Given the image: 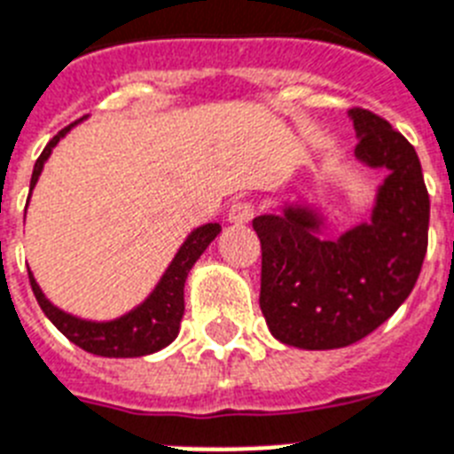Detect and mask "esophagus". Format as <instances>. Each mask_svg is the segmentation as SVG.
<instances>
[{
    "instance_id": "34e87169",
    "label": "esophagus",
    "mask_w": 454,
    "mask_h": 454,
    "mask_svg": "<svg viewBox=\"0 0 454 454\" xmlns=\"http://www.w3.org/2000/svg\"><path fill=\"white\" fill-rule=\"evenodd\" d=\"M256 215V205L251 200H235L231 207H228V221L231 223H249Z\"/></svg>"
}]
</instances>
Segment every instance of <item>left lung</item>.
<instances>
[{
    "mask_svg": "<svg viewBox=\"0 0 454 454\" xmlns=\"http://www.w3.org/2000/svg\"><path fill=\"white\" fill-rule=\"evenodd\" d=\"M356 156L387 168L372 219L339 238L304 205L261 215V309L281 344L344 348L374 333L409 298L427 254L429 193L413 145L372 110L350 108Z\"/></svg>",
    "mask_w": 454,
    "mask_h": 454,
    "instance_id": "left-lung-1",
    "label": "left lung"
}]
</instances>
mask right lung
Segmentation results:
<instances>
[{
	"label": "right lung",
	"mask_w": 454,
	"mask_h": 454,
	"mask_svg": "<svg viewBox=\"0 0 454 454\" xmlns=\"http://www.w3.org/2000/svg\"><path fill=\"white\" fill-rule=\"evenodd\" d=\"M74 124H78V121H74ZM74 124H68L67 129H62L51 143L45 145V150L41 152V156L34 163L29 189H34L36 182H39V175L43 170V163L51 156L52 147L59 143V138H64L71 131ZM219 233V223H205V226L196 228L184 239V245L180 247V251L175 254L173 262L163 272L161 281L156 284L154 291L150 293V298L145 300L143 304H138L136 309L129 311V314L115 318V321H82L78 316H71L67 311L57 309L55 304L45 298L32 272H29V284H32V291L36 295V302L43 309V314L51 318L52 325L68 341H74L75 346H80L87 353H94V356L101 357L150 356V353L166 348L177 337V333H180V321L182 316H184V281L189 277V272H192L193 262L200 258V254L207 249L209 242Z\"/></svg>",
	"instance_id": "1"
}]
</instances>
